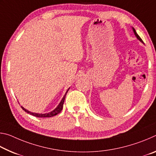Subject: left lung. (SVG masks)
I'll list each match as a JSON object with an SVG mask.
<instances>
[{
  "label": "left lung",
  "mask_w": 156,
  "mask_h": 156,
  "mask_svg": "<svg viewBox=\"0 0 156 156\" xmlns=\"http://www.w3.org/2000/svg\"><path fill=\"white\" fill-rule=\"evenodd\" d=\"M132 29H133V33H134V34H135V36H136V38H138V40H139L140 41V42H142V43H143V41H142V39H141V38H140V36H138V34L136 33V30H135V29H134L133 27H132Z\"/></svg>",
  "instance_id": "obj_1"
}]
</instances>
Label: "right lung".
Masks as SVG:
<instances>
[{"mask_svg":"<svg viewBox=\"0 0 156 156\" xmlns=\"http://www.w3.org/2000/svg\"><path fill=\"white\" fill-rule=\"evenodd\" d=\"M69 89V88L67 89V91H66L65 96H63V98H62L61 101H60L59 105H58L56 109L53 110L52 112H51L46 113H37L31 112H30V111H28V110H27L26 109H25V108L23 107H22V106H21V108H22V109L24 110L25 112L30 113V114L34 116H36V117H38V118H49V117H53V116H54V115H56L57 114H58V113L62 111V108H63V104H64V101H65V96H66V95H67V94Z\"/></svg>","mask_w":156,"mask_h":156,"instance_id":"obj_1","label":"right lung"}]
</instances>
